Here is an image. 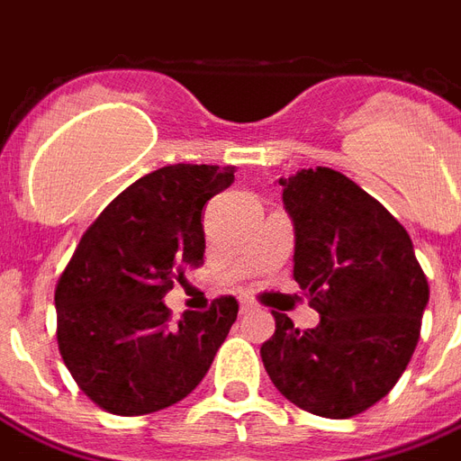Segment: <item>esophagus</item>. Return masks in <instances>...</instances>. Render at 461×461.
Returning a JSON list of instances; mask_svg holds the SVG:
<instances>
[{
	"instance_id": "1",
	"label": "esophagus",
	"mask_w": 461,
	"mask_h": 461,
	"mask_svg": "<svg viewBox=\"0 0 461 461\" xmlns=\"http://www.w3.org/2000/svg\"><path fill=\"white\" fill-rule=\"evenodd\" d=\"M253 306H256V303H253L251 296H241V299H239V308H241V313H249Z\"/></svg>"
}]
</instances>
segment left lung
I'll return each instance as SVG.
<instances>
[{
	"label": "left lung",
	"instance_id": "left-lung-1",
	"mask_svg": "<svg viewBox=\"0 0 461 461\" xmlns=\"http://www.w3.org/2000/svg\"><path fill=\"white\" fill-rule=\"evenodd\" d=\"M280 186L294 222V280L321 322L299 330L273 313L263 366L299 409L351 419L383 400L407 368L429 280L407 230L349 176L315 167Z\"/></svg>",
	"mask_w": 461,
	"mask_h": 461
}]
</instances>
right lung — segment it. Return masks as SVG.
I'll list each match as a JSON object with an SVG mask.
<instances>
[{
  "label": "right lung",
  "mask_w": 461,
  "mask_h": 461,
  "mask_svg": "<svg viewBox=\"0 0 461 461\" xmlns=\"http://www.w3.org/2000/svg\"><path fill=\"white\" fill-rule=\"evenodd\" d=\"M234 167L169 165L133 181L90 224L57 289V344L83 393L119 416L153 414L194 393L237 321L234 296L179 322L174 280L205 253L201 212Z\"/></svg>",
  "instance_id": "right-lung-1"
}]
</instances>
